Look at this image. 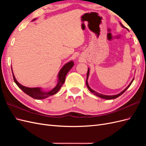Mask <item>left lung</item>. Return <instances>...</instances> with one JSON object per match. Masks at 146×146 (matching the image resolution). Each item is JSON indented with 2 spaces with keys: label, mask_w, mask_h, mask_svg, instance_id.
I'll return each mask as SVG.
<instances>
[{
  "label": "left lung",
  "mask_w": 146,
  "mask_h": 146,
  "mask_svg": "<svg viewBox=\"0 0 146 146\" xmlns=\"http://www.w3.org/2000/svg\"><path fill=\"white\" fill-rule=\"evenodd\" d=\"M120 24H121V25L122 26V27H123V28H124V29H127L126 27H125L124 26H123L122 24H121V23H120ZM127 30H129L127 29ZM89 75H90V69L88 68V72H87V77H86V86H87V87H88V90H90V91L91 92H92V94H94L95 96H98V97H99V98H102V99H107V100H111V99H116V98H118L119 96H120L121 95H122L123 92H124L128 88H129V87H130V86L131 85V84L132 83V82H133V80H134V78H133V80H132L131 81V82H130V83L129 84V85H128V86L125 88V89H124L122 91H121V92H119V94H116V95H112V96H108V95H104V94H100V93H99V92H96V91H95L94 90H92L91 88H90V86H89V84H88V77H89Z\"/></svg>",
  "instance_id": "1"
}]
</instances>
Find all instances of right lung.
<instances>
[{
    "label": "right lung",
    "instance_id": "obj_1",
    "mask_svg": "<svg viewBox=\"0 0 146 146\" xmlns=\"http://www.w3.org/2000/svg\"><path fill=\"white\" fill-rule=\"evenodd\" d=\"M36 19V18H35L33 20H32V21H34ZM74 65V63L73 61H70L68 63H66L63 67L61 68V69L60 70L58 75H57V77H58V82H57L56 85L51 90L47 91H43L42 88L41 87L29 88V87H26L22 85L21 84H20L18 82H17L16 79L15 75L13 72L12 67H11V70H12L13 79H14V81L17 85V86H18L21 90H23L25 94H27V95L30 96L31 98H32L35 99L40 100V99H46L48 98V97L54 95L60 91L61 87L63 86V85L64 83L66 76L67 75V74L70 70V69L73 67Z\"/></svg>",
    "mask_w": 146,
    "mask_h": 146
}]
</instances>
